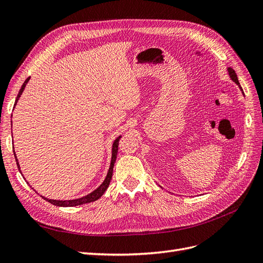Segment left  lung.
<instances>
[{
    "instance_id": "1",
    "label": "left lung",
    "mask_w": 263,
    "mask_h": 263,
    "mask_svg": "<svg viewBox=\"0 0 263 263\" xmlns=\"http://www.w3.org/2000/svg\"><path fill=\"white\" fill-rule=\"evenodd\" d=\"M228 70V73H229V77H230V79H232V80L237 84V85H239V87H240V90L242 91V89H241V86H240V84H239V81H238V78H237V74H236V72H235V70L234 69H232V68H228L227 69ZM243 93V92H242Z\"/></svg>"
}]
</instances>
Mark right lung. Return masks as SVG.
<instances>
[{"label": "right lung", "instance_id": "right-lung-1", "mask_svg": "<svg viewBox=\"0 0 263 263\" xmlns=\"http://www.w3.org/2000/svg\"><path fill=\"white\" fill-rule=\"evenodd\" d=\"M29 81V78H27L25 82L23 83L21 90L17 94V98H16V101H15V105H16V103L18 101V99L21 98V95L24 91V89H25V86L27 84V82ZM122 136H118L115 141L113 142V148H112V160H110V165H109V169H108V172H107V176L104 180V182L102 183V184L97 189L94 190L92 193L87 194L83 197H80V198H77V200H69V201H58V200H49V198H46L43 196V198H45L46 201H48L49 203L55 205V206H63V208H72V206H78V205H82V204H86V203H91V202H94L99 200V198L104 194L105 191L107 190L108 185H109V182L110 180H112V177H113V168H114V163L116 161V157H117V151H118V141L119 139H121ZM15 155V154H14ZM15 159H16V163H17V168L18 170L21 171L20 169V163L17 161V158H16V155H15Z\"/></svg>", "mask_w": 263, "mask_h": 263}]
</instances>
